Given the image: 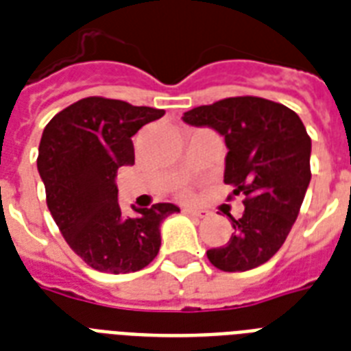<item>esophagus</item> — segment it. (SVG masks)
I'll return each mask as SVG.
<instances>
[{"mask_svg":"<svg viewBox=\"0 0 351 351\" xmlns=\"http://www.w3.org/2000/svg\"><path fill=\"white\" fill-rule=\"evenodd\" d=\"M184 213L189 215V217H195V219H204V217H208V211H202V209L186 208L184 209Z\"/></svg>","mask_w":351,"mask_h":351,"instance_id":"1","label":"esophagus"}]
</instances>
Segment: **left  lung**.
<instances>
[{"label": "left lung", "mask_w": 351, "mask_h": 351, "mask_svg": "<svg viewBox=\"0 0 351 351\" xmlns=\"http://www.w3.org/2000/svg\"><path fill=\"white\" fill-rule=\"evenodd\" d=\"M182 120L224 136V182L244 195V213L233 234L208 251L222 271H247L271 258L291 231L310 186L311 138L297 112L277 101L237 96L195 107Z\"/></svg>", "instance_id": "8db88e82"}]
</instances>
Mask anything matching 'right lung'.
Wrapping results in <instances>:
<instances>
[{
    "mask_svg": "<svg viewBox=\"0 0 351 351\" xmlns=\"http://www.w3.org/2000/svg\"><path fill=\"white\" fill-rule=\"evenodd\" d=\"M165 111L90 96L58 112L43 129L38 171L47 206L71 250L106 273L138 271L158 255L160 226L180 209L175 204L134 208L118 204L117 173L134 164L131 138Z\"/></svg>",
    "mask_w": 351,
    "mask_h": 351,
    "instance_id": "right-lung-1",
    "label": "right lung"
}]
</instances>
